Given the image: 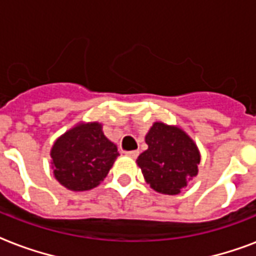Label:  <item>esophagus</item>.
<instances>
[{
  "instance_id": "esophagus-1",
  "label": "esophagus",
  "mask_w": 256,
  "mask_h": 256,
  "mask_svg": "<svg viewBox=\"0 0 256 256\" xmlns=\"http://www.w3.org/2000/svg\"><path fill=\"white\" fill-rule=\"evenodd\" d=\"M126 155L132 158V159H136L138 156V150H128V152H126Z\"/></svg>"
}]
</instances>
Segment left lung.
<instances>
[{"instance_id":"obj_1","label":"left lung","mask_w":256,"mask_h":256,"mask_svg":"<svg viewBox=\"0 0 256 256\" xmlns=\"http://www.w3.org/2000/svg\"><path fill=\"white\" fill-rule=\"evenodd\" d=\"M148 150L138 158L146 182L155 191L178 195L198 175V146L179 126L154 122L146 134Z\"/></svg>"}]
</instances>
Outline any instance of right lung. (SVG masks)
Returning <instances> with one entry per match:
<instances>
[{"label":"right lung","instance_id":"add662e5","mask_svg":"<svg viewBox=\"0 0 256 256\" xmlns=\"http://www.w3.org/2000/svg\"><path fill=\"white\" fill-rule=\"evenodd\" d=\"M118 146L98 122H80L57 138L50 150L57 182L70 191H88L104 180L118 159Z\"/></svg>","mask_w":256,"mask_h":256}]
</instances>
